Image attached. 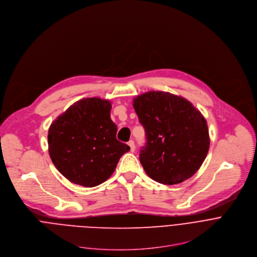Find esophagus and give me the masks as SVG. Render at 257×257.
Segmentation results:
<instances>
[{"instance_id": "1", "label": "esophagus", "mask_w": 257, "mask_h": 257, "mask_svg": "<svg viewBox=\"0 0 257 257\" xmlns=\"http://www.w3.org/2000/svg\"><path fill=\"white\" fill-rule=\"evenodd\" d=\"M128 146H130V148H131V152H135L136 146H135V142H134L133 140H131V141L128 142Z\"/></svg>"}]
</instances>
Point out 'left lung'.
Masks as SVG:
<instances>
[{
	"label": "left lung",
	"instance_id": "8db88e82",
	"mask_svg": "<svg viewBox=\"0 0 257 257\" xmlns=\"http://www.w3.org/2000/svg\"><path fill=\"white\" fill-rule=\"evenodd\" d=\"M146 132L140 161L149 177L173 185L190 178L206 159L210 136L206 118L188 100L163 91L134 98Z\"/></svg>",
	"mask_w": 257,
	"mask_h": 257
}]
</instances>
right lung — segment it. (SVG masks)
I'll return each mask as SVG.
<instances>
[{
    "mask_svg": "<svg viewBox=\"0 0 257 257\" xmlns=\"http://www.w3.org/2000/svg\"><path fill=\"white\" fill-rule=\"evenodd\" d=\"M110 101L83 98L57 117L48 130V153L71 182L93 187L106 181L130 147L116 139Z\"/></svg>",
    "mask_w": 257,
    "mask_h": 257,
    "instance_id": "right-lung-1",
    "label": "right lung"
}]
</instances>
